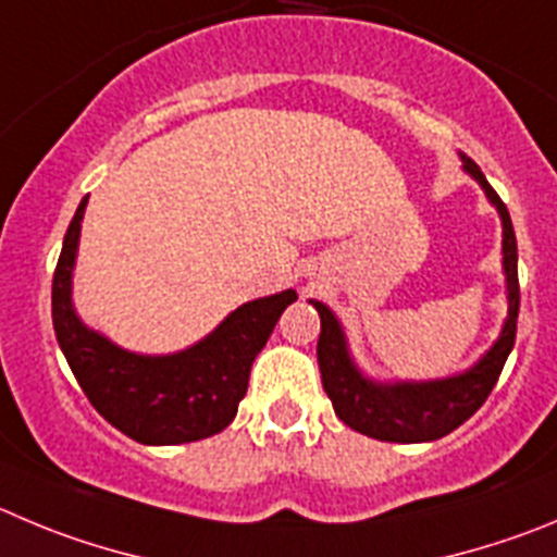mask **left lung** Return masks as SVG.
I'll list each match as a JSON object with an SVG mask.
<instances>
[{
  "mask_svg": "<svg viewBox=\"0 0 557 557\" xmlns=\"http://www.w3.org/2000/svg\"><path fill=\"white\" fill-rule=\"evenodd\" d=\"M461 161H465L467 173L486 191L503 220V272H506L508 290V319L503 324L500 337L470 371L448 379H434V382H373V379L362 376V371L351 360L346 335H343V326L335 313L324 302L310 299L321 315L319 349H315L321 384L335 407V414L349 429L382 440V443H431V440H440L459 429L490 398L513 349L519 315L517 236H513L506 202L497 197L490 181L483 178L481 168L465 153H461Z\"/></svg>",
  "mask_w": 557,
  "mask_h": 557,
  "instance_id": "obj_1",
  "label": "left lung"
}]
</instances>
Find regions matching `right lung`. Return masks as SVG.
<instances>
[{
	"mask_svg": "<svg viewBox=\"0 0 557 557\" xmlns=\"http://www.w3.org/2000/svg\"><path fill=\"white\" fill-rule=\"evenodd\" d=\"M85 206L87 197L67 225L51 283L57 343L76 382L103 420L143 445L197 443L220 434L236 418L249 368L283 310L296 302V290L242 305L211 335L178 355H134L82 324L71 302Z\"/></svg>",
	"mask_w": 557,
	"mask_h": 557,
	"instance_id": "add662e5",
	"label": "right lung"
}]
</instances>
